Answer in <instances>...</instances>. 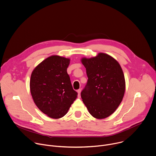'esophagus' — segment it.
<instances>
[{
	"instance_id": "1",
	"label": "esophagus",
	"mask_w": 156,
	"mask_h": 156,
	"mask_svg": "<svg viewBox=\"0 0 156 156\" xmlns=\"http://www.w3.org/2000/svg\"><path fill=\"white\" fill-rule=\"evenodd\" d=\"M81 91V89H78V90H77V92H78V97H80Z\"/></svg>"
}]
</instances>
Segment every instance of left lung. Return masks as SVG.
Instances as JSON below:
<instances>
[{"mask_svg": "<svg viewBox=\"0 0 156 156\" xmlns=\"http://www.w3.org/2000/svg\"><path fill=\"white\" fill-rule=\"evenodd\" d=\"M81 62L88 78L81 92L83 101L89 113L95 118L104 119L112 115L122 100L126 82L118 62L105 53H98Z\"/></svg>", "mask_w": 156, "mask_h": 156, "instance_id": "8db88e82", "label": "left lung"}]
</instances>
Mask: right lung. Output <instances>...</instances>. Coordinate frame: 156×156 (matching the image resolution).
Masks as SVG:
<instances>
[{"label":"right lung","instance_id":"right-lung-1","mask_svg":"<svg viewBox=\"0 0 156 156\" xmlns=\"http://www.w3.org/2000/svg\"><path fill=\"white\" fill-rule=\"evenodd\" d=\"M70 59L51 56L33 70L30 80V93L39 110L49 118L65 116L77 97L67 69Z\"/></svg>","mask_w":156,"mask_h":156}]
</instances>
